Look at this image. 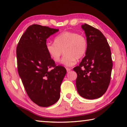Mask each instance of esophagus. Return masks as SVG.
<instances>
[{
  "label": "esophagus",
  "mask_w": 127,
  "mask_h": 127,
  "mask_svg": "<svg viewBox=\"0 0 127 127\" xmlns=\"http://www.w3.org/2000/svg\"><path fill=\"white\" fill-rule=\"evenodd\" d=\"M66 71H67V72H69V71H70V70H71V69H70V68H66Z\"/></svg>",
  "instance_id": "34e87169"
}]
</instances>
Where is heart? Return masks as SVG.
<instances>
[{
  "label": "heart",
  "mask_w": 127,
  "mask_h": 127,
  "mask_svg": "<svg viewBox=\"0 0 127 127\" xmlns=\"http://www.w3.org/2000/svg\"><path fill=\"white\" fill-rule=\"evenodd\" d=\"M54 42L46 43L47 52L53 61L58 62L64 51L65 54L61 62L66 66L76 64L77 59L82 58L87 50L86 38L74 32L65 31L59 34Z\"/></svg>",
  "instance_id": "b5f03b06"
}]
</instances>
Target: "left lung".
<instances>
[{
	"label": "left lung",
	"mask_w": 127,
	"mask_h": 127,
	"mask_svg": "<svg viewBox=\"0 0 127 127\" xmlns=\"http://www.w3.org/2000/svg\"><path fill=\"white\" fill-rule=\"evenodd\" d=\"M87 41L85 57L73 68L77 74L76 87L82 97L92 100L106 92L110 82L113 62L111 50L101 32L85 23L81 26Z\"/></svg>",
	"instance_id": "1"
}]
</instances>
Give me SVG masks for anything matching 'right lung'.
I'll use <instances>...</instances> for the list:
<instances>
[{
	"instance_id": "1",
	"label": "right lung",
	"mask_w": 127,
	"mask_h": 127,
	"mask_svg": "<svg viewBox=\"0 0 127 127\" xmlns=\"http://www.w3.org/2000/svg\"><path fill=\"white\" fill-rule=\"evenodd\" d=\"M58 31V29L32 25L21 36L17 46L19 76L30 99L42 107L50 106L58 101L66 73L63 66H56L46 50V39Z\"/></svg>"
}]
</instances>
